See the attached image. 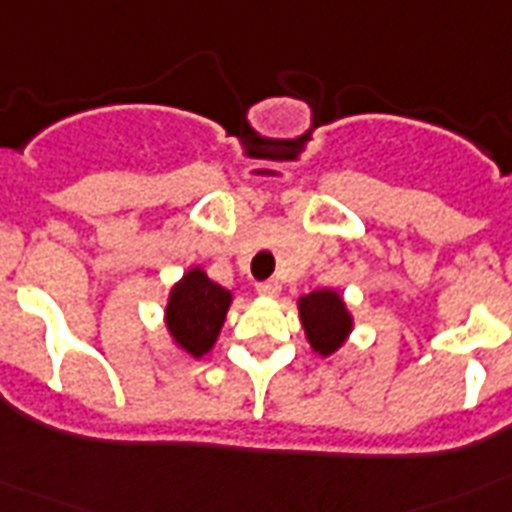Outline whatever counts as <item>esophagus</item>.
<instances>
[{"mask_svg": "<svg viewBox=\"0 0 512 512\" xmlns=\"http://www.w3.org/2000/svg\"><path fill=\"white\" fill-rule=\"evenodd\" d=\"M279 289H282V284L277 282V279H269V282H259L256 284V292L264 297H277Z\"/></svg>", "mask_w": 512, "mask_h": 512, "instance_id": "34e87169", "label": "esophagus"}]
</instances>
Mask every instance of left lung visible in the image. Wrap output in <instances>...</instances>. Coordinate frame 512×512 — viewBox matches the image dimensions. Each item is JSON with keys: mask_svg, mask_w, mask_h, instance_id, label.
Returning <instances> with one entry per match:
<instances>
[{"mask_svg": "<svg viewBox=\"0 0 512 512\" xmlns=\"http://www.w3.org/2000/svg\"><path fill=\"white\" fill-rule=\"evenodd\" d=\"M300 320L312 351L320 356L336 354L354 328V318L336 289H315L297 300Z\"/></svg>", "mask_w": 512, "mask_h": 512, "instance_id": "left-lung-1", "label": "left lung"}]
</instances>
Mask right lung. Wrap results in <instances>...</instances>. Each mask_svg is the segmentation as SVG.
I'll use <instances>...</instances> for the list:
<instances>
[{
    "label": "right lung",
    "instance_id": "add662e5",
    "mask_svg": "<svg viewBox=\"0 0 512 512\" xmlns=\"http://www.w3.org/2000/svg\"><path fill=\"white\" fill-rule=\"evenodd\" d=\"M233 295L194 266L171 287L166 302V330L184 354L202 359L215 346Z\"/></svg>",
    "mask_w": 512,
    "mask_h": 512
}]
</instances>
